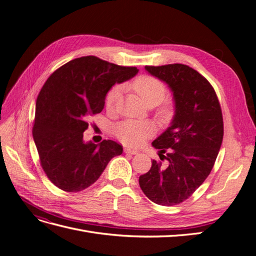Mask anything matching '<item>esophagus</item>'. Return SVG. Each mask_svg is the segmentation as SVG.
Here are the masks:
<instances>
[{"label":"esophagus","mask_w":256,"mask_h":256,"mask_svg":"<svg viewBox=\"0 0 256 256\" xmlns=\"http://www.w3.org/2000/svg\"><path fill=\"white\" fill-rule=\"evenodd\" d=\"M125 152L126 154H138V150H132V148H125Z\"/></svg>","instance_id":"34e87169"}]
</instances>
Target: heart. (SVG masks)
Wrapping results in <instances>:
<instances>
[{
    "label": "heart",
    "instance_id": "heart-1",
    "mask_svg": "<svg viewBox=\"0 0 256 256\" xmlns=\"http://www.w3.org/2000/svg\"><path fill=\"white\" fill-rule=\"evenodd\" d=\"M130 88L147 106L159 104L166 97V85L152 76L143 74L138 76L130 84ZM120 96V88L113 86L106 92L104 104L108 111L113 112L118 108ZM173 104L164 102L160 106L157 114L161 120H168L173 115ZM156 134V126L152 122L144 120H125L118 122L114 127V134L118 140L128 146H141L147 138Z\"/></svg>",
    "mask_w": 256,
    "mask_h": 256
}]
</instances>
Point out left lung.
Wrapping results in <instances>:
<instances>
[{
  "instance_id": "1",
  "label": "left lung",
  "mask_w": 256,
  "mask_h": 256,
  "mask_svg": "<svg viewBox=\"0 0 256 256\" xmlns=\"http://www.w3.org/2000/svg\"><path fill=\"white\" fill-rule=\"evenodd\" d=\"M145 69L172 90L175 115L152 142L161 161L152 160L138 184L152 202L173 206L190 198L210 174L223 140L222 111L212 84L193 68L168 64Z\"/></svg>"
}]
</instances>
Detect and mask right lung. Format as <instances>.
I'll use <instances>...</instances> for the list:
<instances>
[{"instance_id": "1", "label": "right lung", "mask_w": 256, "mask_h": 256, "mask_svg": "<svg viewBox=\"0 0 256 256\" xmlns=\"http://www.w3.org/2000/svg\"><path fill=\"white\" fill-rule=\"evenodd\" d=\"M94 56L68 62L44 84L36 100L33 138L40 166L50 182L66 192H79L94 184L109 161L122 152L112 140L83 142L90 116L104 106L106 92L138 74Z\"/></svg>"}]
</instances>
